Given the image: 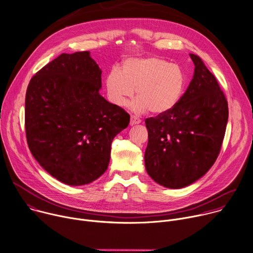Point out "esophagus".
Segmentation results:
<instances>
[{"instance_id":"34e87169","label":"esophagus","mask_w":253,"mask_h":253,"mask_svg":"<svg viewBox=\"0 0 253 253\" xmlns=\"http://www.w3.org/2000/svg\"><path fill=\"white\" fill-rule=\"evenodd\" d=\"M141 123V119L137 116L132 115L130 118V125H136V124H140Z\"/></svg>"}]
</instances>
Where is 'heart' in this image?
Here are the masks:
<instances>
[{
  "label": "heart",
  "mask_w": 253,
  "mask_h": 253,
  "mask_svg": "<svg viewBox=\"0 0 253 253\" xmlns=\"http://www.w3.org/2000/svg\"><path fill=\"white\" fill-rule=\"evenodd\" d=\"M106 91L116 106H126L136 93V111L149 110L161 115L173 110L181 101L187 85L183 69L161 57L130 58L121 70L112 68L106 76Z\"/></svg>",
  "instance_id": "obj_1"
}]
</instances>
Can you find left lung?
<instances>
[{"label": "left lung", "mask_w": 253, "mask_h": 253, "mask_svg": "<svg viewBox=\"0 0 253 253\" xmlns=\"http://www.w3.org/2000/svg\"><path fill=\"white\" fill-rule=\"evenodd\" d=\"M195 73L179 104L145 120V167L159 185L181 189L202 178L214 164L224 138L228 106L214 75L191 53Z\"/></svg>", "instance_id": "8db88e82"}]
</instances>
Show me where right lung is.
<instances>
[{
  "mask_svg": "<svg viewBox=\"0 0 253 253\" xmlns=\"http://www.w3.org/2000/svg\"><path fill=\"white\" fill-rule=\"evenodd\" d=\"M101 69L89 51L62 53L31 79L25 126L29 148L43 169L69 186L98 179L111 143L130 115L99 94Z\"/></svg>",
  "mask_w": 253,
  "mask_h": 253,
  "instance_id": "obj_1",
  "label": "right lung"
}]
</instances>
